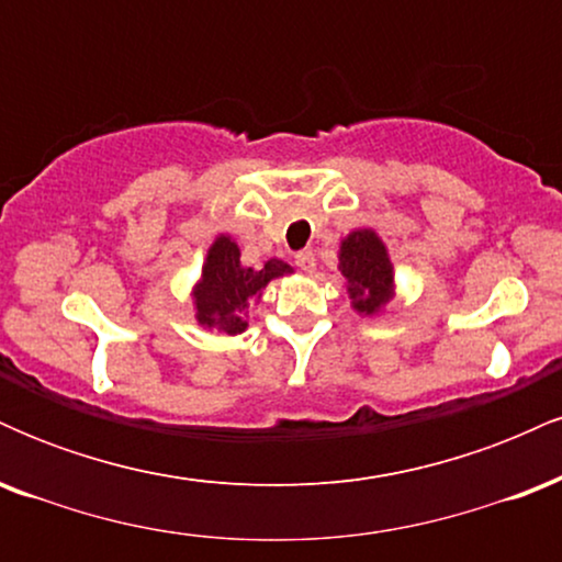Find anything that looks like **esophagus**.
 I'll use <instances>...</instances> for the list:
<instances>
[{
	"instance_id": "esophagus-1",
	"label": "esophagus",
	"mask_w": 562,
	"mask_h": 562,
	"mask_svg": "<svg viewBox=\"0 0 562 562\" xmlns=\"http://www.w3.org/2000/svg\"><path fill=\"white\" fill-rule=\"evenodd\" d=\"M295 263H299L301 272H314V269H317V259H314L312 250H299V254H295Z\"/></svg>"
}]
</instances>
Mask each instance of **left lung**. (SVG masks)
<instances>
[{
  "mask_svg": "<svg viewBox=\"0 0 562 562\" xmlns=\"http://www.w3.org/2000/svg\"><path fill=\"white\" fill-rule=\"evenodd\" d=\"M338 261L340 274L346 277L351 306L367 317L383 312L385 303L393 299V263L378 232L353 229L340 243Z\"/></svg>",
  "mask_w": 562,
  "mask_h": 562,
  "instance_id": "obj_1",
  "label": "left lung"
}]
</instances>
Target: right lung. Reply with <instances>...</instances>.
<instances>
[{
    "label": "right lung",
    "instance_id": "1",
    "mask_svg": "<svg viewBox=\"0 0 562 562\" xmlns=\"http://www.w3.org/2000/svg\"><path fill=\"white\" fill-rule=\"evenodd\" d=\"M290 272L293 269L280 259H269L259 269L245 267L237 243L229 235H218L205 256L203 274L192 290L198 325L224 335L243 333L248 327L245 317H248L250 303L261 299V290L274 277Z\"/></svg>",
    "mask_w": 562,
    "mask_h": 562
}]
</instances>
